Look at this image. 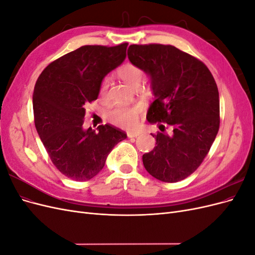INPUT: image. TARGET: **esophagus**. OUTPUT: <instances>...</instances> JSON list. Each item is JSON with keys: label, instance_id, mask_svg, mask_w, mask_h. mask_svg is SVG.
<instances>
[{"label": "esophagus", "instance_id": "1", "mask_svg": "<svg viewBox=\"0 0 255 255\" xmlns=\"http://www.w3.org/2000/svg\"><path fill=\"white\" fill-rule=\"evenodd\" d=\"M137 136H139V133H138V132H128V138H135Z\"/></svg>", "mask_w": 255, "mask_h": 255}]
</instances>
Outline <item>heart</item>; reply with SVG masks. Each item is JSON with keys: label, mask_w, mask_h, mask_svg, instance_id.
Instances as JSON below:
<instances>
[{"label": "heart", "mask_w": 255, "mask_h": 255, "mask_svg": "<svg viewBox=\"0 0 255 255\" xmlns=\"http://www.w3.org/2000/svg\"><path fill=\"white\" fill-rule=\"evenodd\" d=\"M117 75L119 76V79L126 82L128 86L134 88L139 85L142 79L143 71L139 66L128 63L119 69ZM107 88H109V81L103 80L99 89L100 96L105 97ZM138 114H139V111L136 107L117 106L110 112L109 118L116 126L122 128H132L136 125L138 120Z\"/></svg>", "instance_id": "heart-1"}]
</instances>
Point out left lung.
Returning a JSON list of instances; mask_svg holds the SVG:
<instances>
[{"label":"left lung","mask_w":255,"mask_h":255,"mask_svg":"<svg viewBox=\"0 0 255 255\" xmlns=\"http://www.w3.org/2000/svg\"><path fill=\"white\" fill-rule=\"evenodd\" d=\"M128 57L150 76L154 101L146 119L172 128L151 134L156 145L142 155L152 176L175 183L194 173L207 155L220 125L219 92L201 60L170 44H130Z\"/></svg>","instance_id":"1"}]
</instances>
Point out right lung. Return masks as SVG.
I'll list each match as a JSON object with an SVG mask.
<instances>
[{
	"label": "right lung",
	"mask_w": 255,
	"mask_h": 255,
	"mask_svg": "<svg viewBox=\"0 0 255 255\" xmlns=\"http://www.w3.org/2000/svg\"><path fill=\"white\" fill-rule=\"evenodd\" d=\"M128 43L83 45L44 69L33 94L37 133L58 170L74 181H87L102 170L114 146L126 139L111 125L84 129L85 104L98 99L104 76L127 57Z\"/></svg>",
	"instance_id": "1"
}]
</instances>
